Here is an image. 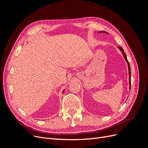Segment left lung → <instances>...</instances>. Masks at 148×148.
Masks as SVG:
<instances>
[{
	"mask_svg": "<svg viewBox=\"0 0 148 148\" xmlns=\"http://www.w3.org/2000/svg\"><path fill=\"white\" fill-rule=\"evenodd\" d=\"M99 33H107V32H105V31H99ZM118 48L120 49V51L122 52V54L125 58V60H126L127 63L128 64V74H129V89L130 90V88H131V69H130V65L129 64V62L127 60V56H126V53H125L124 52V51L123 49H122V47H118Z\"/></svg>",
	"mask_w": 148,
	"mask_h": 148,
	"instance_id": "left-lung-1",
	"label": "left lung"
}]
</instances>
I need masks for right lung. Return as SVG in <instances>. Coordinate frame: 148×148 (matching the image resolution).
Returning <instances> with one entry per match:
<instances>
[{"mask_svg":"<svg viewBox=\"0 0 148 148\" xmlns=\"http://www.w3.org/2000/svg\"><path fill=\"white\" fill-rule=\"evenodd\" d=\"M64 91H63V92H64Z\"/></svg>","mask_w":148,"mask_h":148,"instance_id":"right-lung-1","label":"right lung"}]
</instances>
